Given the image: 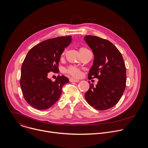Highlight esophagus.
<instances>
[{"label": "esophagus", "instance_id": "obj_1", "mask_svg": "<svg viewBox=\"0 0 148 148\" xmlns=\"http://www.w3.org/2000/svg\"><path fill=\"white\" fill-rule=\"evenodd\" d=\"M70 82H78L79 81L78 79H74V78H70Z\"/></svg>", "mask_w": 148, "mask_h": 148}]
</instances>
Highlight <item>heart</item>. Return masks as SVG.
I'll return each instance as SVG.
<instances>
[{
    "mask_svg": "<svg viewBox=\"0 0 148 148\" xmlns=\"http://www.w3.org/2000/svg\"><path fill=\"white\" fill-rule=\"evenodd\" d=\"M87 50H88V49H87L85 47H81L79 48V51L80 53L81 54H82L84 52L86 51ZM65 54V51L63 52L61 54V58H62L63 57H64ZM67 73L68 74H69L70 75H71V76L74 77H75V78H78L81 76V73L80 71V70L79 69H78L77 68L75 67H70L68 68V69L67 70Z\"/></svg>",
    "mask_w": 148,
    "mask_h": 148,
    "instance_id": "b5f03b06",
    "label": "heart"
}]
</instances>
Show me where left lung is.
Returning a JSON list of instances; mask_svg holds the SVG:
<instances>
[{
    "label": "left lung",
    "mask_w": 148,
    "mask_h": 148,
    "mask_svg": "<svg viewBox=\"0 0 148 148\" xmlns=\"http://www.w3.org/2000/svg\"><path fill=\"white\" fill-rule=\"evenodd\" d=\"M84 39L94 56L88 78L98 79L95 87L90 84L85 98L96 110L110 109L118 102L126 87V67L122 56L107 40L94 36H86Z\"/></svg>",
    "instance_id": "left-lung-1"
}]
</instances>
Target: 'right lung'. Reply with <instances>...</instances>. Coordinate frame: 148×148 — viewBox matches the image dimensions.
<instances>
[{"label":"right lung","mask_w":148,"mask_h":148,"mask_svg":"<svg viewBox=\"0 0 148 148\" xmlns=\"http://www.w3.org/2000/svg\"><path fill=\"white\" fill-rule=\"evenodd\" d=\"M71 36L58 37L41 42L27 54L21 69L20 84L23 97L32 107L39 110L50 108L59 99L67 77L58 75L55 81L49 73L58 71L60 57L70 45Z\"/></svg>","instance_id":"right-lung-1"}]
</instances>
